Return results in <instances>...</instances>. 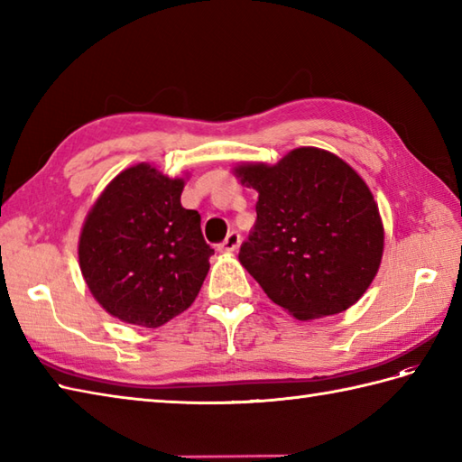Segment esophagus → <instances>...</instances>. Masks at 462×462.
I'll return each mask as SVG.
<instances>
[{"label":"esophagus","mask_w":462,"mask_h":462,"mask_svg":"<svg viewBox=\"0 0 462 462\" xmlns=\"http://www.w3.org/2000/svg\"><path fill=\"white\" fill-rule=\"evenodd\" d=\"M240 246V234L236 230H232L228 236H226V240L220 244L218 250L220 252H236Z\"/></svg>","instance_id":"obj_1"}]
</instances>
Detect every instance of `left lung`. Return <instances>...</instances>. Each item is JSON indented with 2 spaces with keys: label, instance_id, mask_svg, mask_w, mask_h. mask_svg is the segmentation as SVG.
Instances as JSON below:
<instances>
[{
  "label": "left lung",
  "instance_id": "1",
  "mask_svg": "<svg viewBox=\"0 0 462 462\" xmlns=\"http://www.w3.org/2000/svg\"><path fill=\"white\" fill-rule=\"evenodd\" d=\"M234 174L258 192V218L238 260L266 296L300 321L351 308L377 276L385 246L365 180L316 146L276 164L242 162Z\"/></svg>",
  "mask_w": 462,
  "mask_h": 462
}]
</instances>
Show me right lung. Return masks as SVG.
<instances>
[{
  "label": "right lung",
  "instance_id": "1",
  "mask_svg": "<svg viewBox=\"0 0 462 462\" xmlns=\"http://www.w3.org/2000/svg\"><path fill=\"white\" fill-rule=\"evenodd\" d=\"M186 179L156 166H129L91 206L79 236L87 288L113 318L161 328L192 306L214 250L204 242L200 214L186 210Z\"/></svg>",
  "mask_w": 462,
  "mask_h": 462
}]
</instances>
